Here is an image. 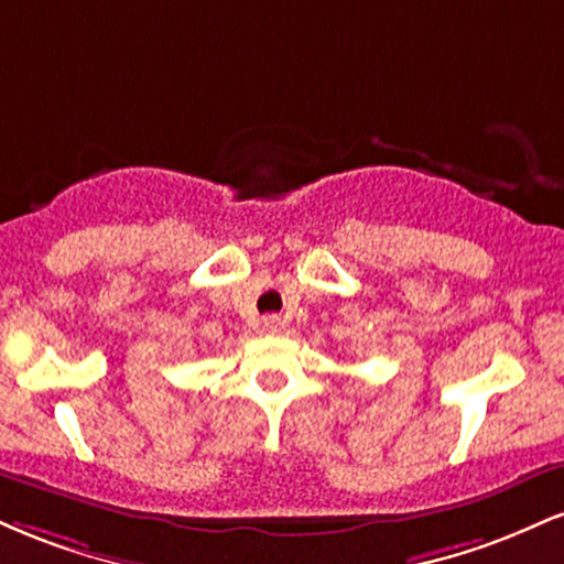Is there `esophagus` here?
<instances>
[{
	"label": "esophagus",
	"mask_w": 564,
	"mask_h": 564,
	"mask_svg": "<svg viewBox=\"0 0 564 564\" xmlns=\"http://www.w3.org/2000/svg\"><path fill=\"white\" fill-rule=\"evenodd\" d=\"M281 326H283V323H281V318H278V315H268V318L262 321V328L268 334H278V332H281Z\"/></svg>",
	"instance_id": "1"
}]
</instances>
